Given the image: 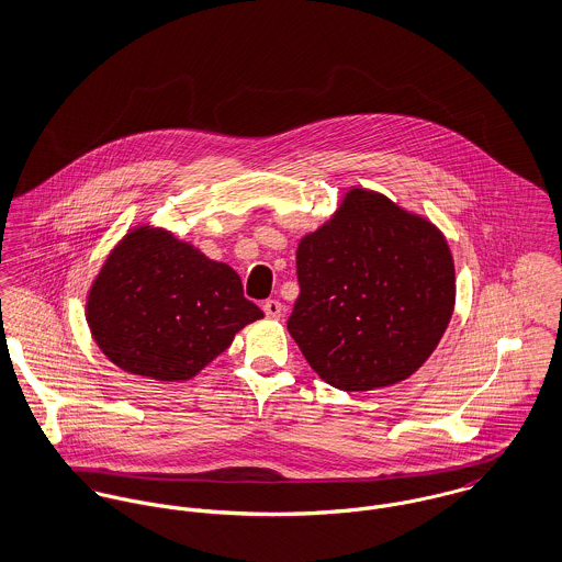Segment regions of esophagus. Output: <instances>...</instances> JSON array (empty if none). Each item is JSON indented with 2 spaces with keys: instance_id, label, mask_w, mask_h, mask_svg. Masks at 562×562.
<instances>
[{
  "instance_id": "obj_1",
  "label": "esophagus",
  "mask_w": 562,
  "mask_h": 562,
  "mask_svg": "<svg viewBox=\"0 0 562 562\" xmlns=\"http://www.w3.org/2000/svg\"><path fill=\"white\" fill-rule=\"evenodd\" d=\"M263 314L270 321H279L283 316V305L279 301H266L263 303Z\"/></svg>"
}]
</instances>
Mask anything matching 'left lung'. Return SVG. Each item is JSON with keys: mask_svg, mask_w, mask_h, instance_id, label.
I'll list each match as a JSON object with an SVG mask.
<instances>
[{"mask_svg": "<svg viewBox=\"0 0 562 562\" xmlns=\"http://www.w3.org/2000/svg\"><path fill=\"white\" fill-rule=\"evenodd\" d=\"M296 270L288 330L341 392L406 381L454 314V259L441 229L368 188L346 190L330 218L299 240Z\"/></svg>", "mask_w": 562, "mask_h": 562, "instance_id": "left-lung-1", "label": "left lung"}]
</instances>
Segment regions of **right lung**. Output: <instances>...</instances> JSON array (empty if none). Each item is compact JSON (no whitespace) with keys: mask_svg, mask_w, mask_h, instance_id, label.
<instances>
[{"mask_svg":"<svg viewBox=\"0 0 562 562\" xmlns=\"http://www.w3.org/2000/svg\"><path fill=\"white\" fill-rule=\"evenodd\" d=\"M261 318L232 266L154 225L116 241L86 296L99 350L116 368L160 383L194 379Z\"/></svg>","mask_w":562,"mask_h":562,"instance_id":"add662e5","label":"right lung"}]
</instances>
